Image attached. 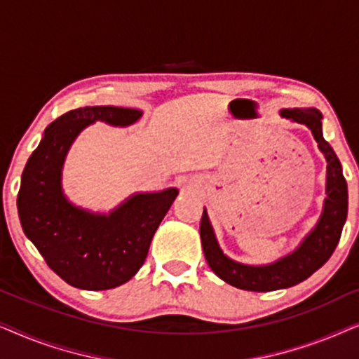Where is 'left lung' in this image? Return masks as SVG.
Listing matches in <instances>:
<instances>
[{"label": "left lung", "mask_w": 359, "mask_h": 359, "mask_svg": "<svg viewBox=\"0 0 359 359\" xmlns=\"http://www.w3.org/2000/svg\"><path fill=\"white\" fill-rule=\"evenodd\" d=\"M279 114L311 129L318 149L327 160V198L323 203L320 219L316 227L306 235L301 245L286 257L269 264H262V266L238 263L224 255L204 209L199 232L205 262L220 279L245 291L268 292L286 289L312 276L335 252L348 214L346 180L343 176L340 160L330 144L323 139L320 111H317L316 107H304V109L294 107V109H283Z\"/></svg>", "instance_id": "8db88e82"}]
</instances>
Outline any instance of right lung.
<instances>
[{
  "label": "right lung",
  "mask_w": 359,
  "mask_h": 359,
  "mask_svg": "<svg viewBox=\"0 0 359 359\" xmlns=\"http://www.w3.org/2000/svg\"><path fill=\"white\" fill-rule=\"evenodd\" d=\"M140 117L139 109L114 106L68 111L47 127L22 171L18 212L24 233L52 271L73 287L104 291L135 276L178 196L176 188L137 193L109 214H95L63 194V161L78 134L96 121L126 127Z\"/></svg>",
  "instance_id": "1"
}]
</instances>
